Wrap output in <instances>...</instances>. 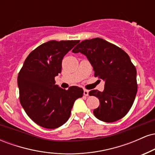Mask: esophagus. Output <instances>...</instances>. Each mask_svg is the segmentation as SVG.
<instances>
[{"mask_svg": "<svg viewBox=\"0 0 155 155\" xmlns=\"http://www.w3.org/2000/svg\"><path fill=\"white\" fill-rule=\"evenodd\" d=\"M84 95L88 96L89 95V90H84Z\"/></svg>", "mask_w": 155, "mask_h": 155, "instance_id": "1", "label": "esophagus"}]
</instances>
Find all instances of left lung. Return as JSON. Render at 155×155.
I'll return each instance as SVG.
<instances>
[{
  "label": "left lung",
  "mask_w": 155,
  "mask_h": 155,
  "mask_svg": "<svg viewBox=\"0 0 155 155\" xmlns=\"http://www.w3.org/2000/svg\"><path fill=\"white\" fill-rule=\"evenodd\" d=\"M87 57L95 76L105 81L104 90H91L100 106L93 111L96 118L113 122L124 117L132 107L137 93L136 69L125 51L106 40L95 38L84 40L73 49Z\"/></svg>",
  "instance_id": "8db88e82"
}]
</instances>
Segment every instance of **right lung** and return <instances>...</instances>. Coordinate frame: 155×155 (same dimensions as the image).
I'll use <instances>...</instances> for the list:
<instances>
[{"instance_id": "add662e5", "label": "right lung", "mask_w": 155, "mask_h": 155, "mask_svg": "<svg viewBox=\"0 0 155 155\" xmlns=\"http://www.w3.org/2000/svg\"><path fill=\"white\" fill-rule=\"evenodd\" d=\"M80 41H49L30 53L19 73V101L28 116L48 129L59 127L70 117L74 102L83 96L82 88L65 90L55 84L62 60Z\"/></svg>"}]
</instances>
